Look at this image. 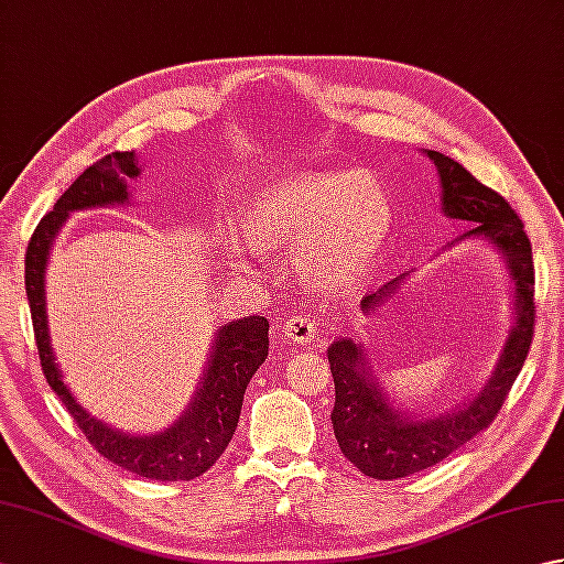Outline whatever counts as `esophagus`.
<instances>
[{"instance_id": "obj_1", "label": "esophagus", "mask_w": 564, "mask_h": 564, "mask_svg": "<svg viewBox=\"0 0 564 564\" xmlns=\"http://www.w3.org/2000/svg\"><path fill=\"white\" fill-rule=\"evenodd\" d=\"M283 334H285V337H289L291 341L303 344V341L315 339L317 325H315V319L310 317V315H293L291 319L283 322Z\"/></svg>"}]
</instances>
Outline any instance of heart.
Here are the masks:
<instances>
[{
    "mask_svg": "<svg viewBox=\"0 0 564 564\" xmlns=\"http://www.w3.org/2000/svg\"><path fill=\"white\" fill-rule=\"evenodd\" d=\"M392 210L368 172H305L257 191L245 235L259 249L303 247V271L317 289H346L373 267Z\"/></svg>",
    "mask_w": 564,
    "mask_h": 564,
    "instance_id": "1",
    "label": "heart"
}]
</instances>
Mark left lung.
<instances>
[{
  "label": "left lung",
  "mask_w": 564,
  "mask_h": 564,
  "mask_svg": "<svg viewBox=\"0 0 564 564\" xmlns=\"http://www.w3.org/2000/svg\"><path fill=\"white\" fill-rule=\"evenodd\" d=\"M441 176V210L453 220L475 223L460 239H487L509 269L513 283V327L492 376L463 406L438 416H410L382 390L368 366L364 344L339 339L327 349L334 378L332 426L341 453L376 480H398L448 458L495 422L513 380L529 356L535 325L533 254L523 223L497 191L436 150H424ZM458 242V239H455ZM404 273L361 301L364 313L386 303Z\"/></svg>",
  "instance_id": "obj_1"
}]
</instances>
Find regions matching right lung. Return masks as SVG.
Returning a JSON list of instances; mask_svg holds the SVG:
<instances>
[{
	"label": "right lung",
	"instance_id": "1",
	"mask_svg": "<svg viewBox=\"0 0 564 564\" xmlns=\"http://www.w3.org/2000/svg\"><path fill=\"white\" fill-rule=\"evenodd\" d=\"M138 176L140 164L135 152H113L75 178V184L57 198L53 210L43 215L33 230L26 249V295L47 386L63 400L91 446L128 473L148 480L182 482L206 473L230 443L242 412L245 390L269 356V322L251 315L215 332L213 351L194 402L170 429L148 436H133L104 424L72 398L55 364L51 334H47L45 267L59 227L75 210L128 203V178Z\"/></svg>",
	"mask_w": 564,
	"mask_h": 564
}]
</instances>
